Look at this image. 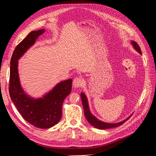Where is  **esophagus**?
Here are the masks:
<instances>
[{
  "instance_id": "esophagus-1",
  "label": "esophagus",
  "mask_w": 156,
  "mask_h": 156,
  "mask_svg": "<svg viewBox=\"0 0 156 156\" xmlns=\"http://www.w3.org/2000/svg\"><path fill=\"white\" fill-rule=\"evenodd\" d=\"M83 80L80 78H76L74 79L73 85L74 87H79L82 86Z\"/></svg>"
}]
</instances>
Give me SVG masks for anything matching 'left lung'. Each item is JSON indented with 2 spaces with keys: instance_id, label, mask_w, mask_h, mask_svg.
I'll return each mask as SVG.
<instances>
[{
  "instance_id": "left-lung-1",
  "label": "left lung",
  "mask_w": 156,
  "mask_h": 156,
  "mask_svg": "<svg viewBox=\"0 0 156 156\" xmlns=\"http://www.w3.org/2000/svg\"><path fill=\"white\" fill-rule=\"evenodd\" d=\"M130 43H131V45H133L134 49L138 53L142 55L140 48L138 44L134 41H131ZM80 96H81V99H82V102L83 111H84V115H85V117L87 119V121H88V122L91 125H92L95 128H96V129H100V130H104V129H112V128L119 126L122 125L125 121H126L127 120L132 116V115H133V114H131L129 117H128L125 120H123V121H122L121 122H119L109 123V122H103V121H101V120H99L96 117H95L94 115L91 113L90 109V107H89L88 100H87V98L86 97V94L83 92H82L80 94Z\"/></svg>"
}]
</instances>
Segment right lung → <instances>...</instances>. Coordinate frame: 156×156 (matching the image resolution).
<instances>
[{"instance_id": "right-lung-1", "label": "right lung", "mask_w": 156, "mask_h": 156, "mask_svg": "<svg viewBox=\"0 0 156 156\" xmlns=\"http://www.w3.org/2000/svg\"><path fill=\"white\" fill-rule=\"evenodd\" d=\"M45 30L32 31L14 49L10 61L9 93L11 100L26 121L39 129H49L57 124L62 116V103L72 91L73 80L57 83L41 98L27 94L22 87L18 73V60L36 42Z\"/></svg>"}]
</instances>
